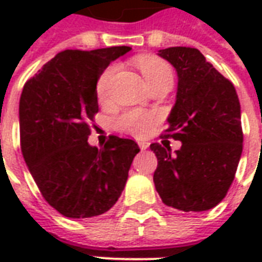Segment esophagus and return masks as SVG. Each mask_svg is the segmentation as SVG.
<instances>
[{"label":"esophagus","instance_id":"34e87169","mask_svg":"<svg viewBox=\"0 0 262 262\" xmlns=\"http://www.w3.org/2000/svg\"><path fill=\"white\" fill-rule=\"evenodd\" d=\"M137 144H139L140 150H146V148L148 147V142H144V140H140V142H137Z\"/></svg>","mask_w":262,"mask_h":262}]
</instances>
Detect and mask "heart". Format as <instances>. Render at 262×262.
I'll return each instance as SVG.
<instances>
[{"label": "heart", "mask_w": 262, "mask_h": 262, "mask_svg": "<svg viewBox=\"0 0 262 262\" xmlns=\"http://www.w3.org/2000/svg\"><path fill=\"white\" fill-rule=\"evenodd\" d=\"M137 66L142 71L144 80L147 82V85H151L154 82H159L161 80H172V70L165 61L150 56H144L137 59ZM115 67H108L99 75L97 82V94L101 99H105L109 94V85L111 80L114 77ZM154 122H156V115L146 112V111H127L125 114H122L116 119V126L120 130L127 132L133 136L143 137L150 133L153 129Z\"/></svg>", "instance_id": "b5f03b06"}]
</instances>
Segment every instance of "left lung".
Returning a JSON list of instances; mask_svg holds the SVG:
<instances>
[{
    "mask_svg": "<svg viewBox=\"0 0 262 262\" xmlns=\"http://www.w3.org/2000/svg\"><path fill=\"white\" fill-rule=\"evenodd\" d=\"M159 56L176 69L177 99L164 137L182 146L150 144L157 157L154 185L167 206L184 212L214 208L226 196L243 151L240 102L234 85L198 49L168 48Z\"/></svg>",
    "mask_w": 262,
    "mask_h": 262,
    "instance_id": "left-lung-1",
    "label": "left lung"
}]
</instances>
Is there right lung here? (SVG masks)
<instances>
[{
	"mask_svg": "<svg viewBox=\"0 0 262 262\" xmlns=\"http://www.w3.org/2000/svg\"><path fill=\"white\" fill-rule=\"evenodd\" d=\"M129 46L64 50L26 81L19 99L20 148L46 202L71 219L108 212L119 199L140 148L111 136L98 150L88 143L98 112L97 82Z\"/></svg>",
	"mask_w": 262,
	"mask_h": 262,
	"instance_id": "add662e5",
	"label": "right lung"
}]
</instances>
